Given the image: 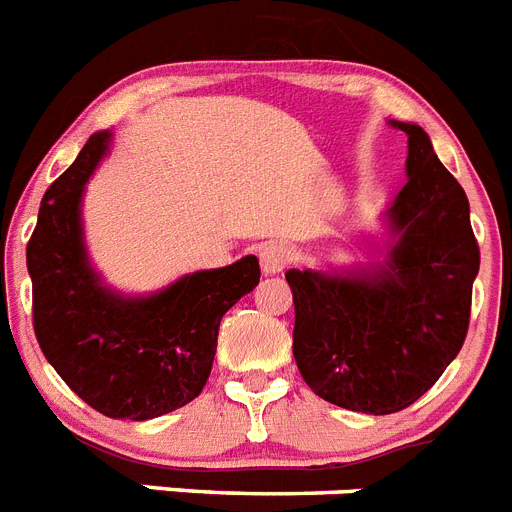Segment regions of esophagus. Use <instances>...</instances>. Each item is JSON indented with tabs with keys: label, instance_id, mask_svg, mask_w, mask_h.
<instances>
[{
	"label": "esophagus",
	"instance_id": "34e87169",
	"mask_svg": "<svg viewBox=\"0 0 512 512\" xmlns=\"http://www.w3.org/2000/svg\"><path fill=\"white\" fill-rule=\"evenodd\" d=\"M259 259L264 274H277L292 261V248L282 243V240H272V243H264L259 248Z\"/></svg>",
	"mask_w": 512,
	"mask_h": 512
}]
</instances>
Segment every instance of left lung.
<instances>
[{
    "instance_id": "obj_1",
    "label": "left lung",
    "mask_w": 512,
    "mask_h": 512,
    "mask_svg": "<svg viewBox=\"0 0 512 512\" xmlns=\"http://www.w3.org/2000/svg\"><path fill=\"white\" fill-rule=\"evenodd\" d=\"M406 176L388 220L399 240L373 274H285L295 303L292 355L300 375L331 404L393 414L435 386L469 331L479 246L461 183L417 124Z\"/></svg>"
}]
</instances>
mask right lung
<instances>
[{"label":"right lung","mask_w":512,"mask_h":512,"mask_svg":"<svg viewBox=\"0 0 512 512\" xmlns=\"http://www.w3.org/2000/svg\"><path fill=\"white\" fill-rule=\"evenodd\" d=\"M108 147L87 139L48 191L28 240L33 331L41 352L85 404L111 419L160 417L202 393L227 310L259 285L256 256L194 272L150 298L100 287L82 243L80 202Z\"/></svg>","instance_id":"obj_1"}]
</instances>
